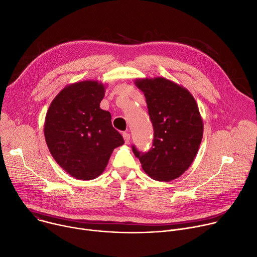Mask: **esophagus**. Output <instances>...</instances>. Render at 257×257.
Wrapping results in <instances>:
<instances>
[{
  "instance_id": "obj_1",
  "label": "esophagus",
  "mask_w": 257,
  "mask_h": 257,
  "mask_svg": "<svg viewBox=\"0 0 257 257\" xmlns=\"http://www.w3.org/2000/svg\"><path fill=\"white\" fill-rule=\"evenodd\" d=\"M123 138H124V141L125 143H129L130 142V134L129 133H123Z\"/></svg>"
}]
</instances>
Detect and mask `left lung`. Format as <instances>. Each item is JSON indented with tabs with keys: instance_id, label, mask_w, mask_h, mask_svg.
I'll list each match as a JSON object with an SVG mask.
<instances>
[{
	"instance_id": "obj_1",
	"label": "left lung",
	"mask_w": 257,
	"mask_h": 257,
	"mask_svg": "<svg viewBox=\"0 0 257 257\" xmlns=\"http://www.w3.org/2000/svg\"><path fill=\"white\" fill-rule=\"evenodd\" d=\"M134 84L148 103L154 126L153 148L148 153L132 151L142 170L152 179L169 182L193 163L203 136V122L190 91L164 77L137 78Z\"/></svg>"
}]
</instances>
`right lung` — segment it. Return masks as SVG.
Returning a JSON list of instances; mask_svg holds the SVG:
<instances>
[{"mask_svg": "<svg viewBox=\"0 0 257 257\" xmlns=\"http://www.w3.org/2000/svg\"><path fill=\"white\" fill-rule=\"evenodd\" d=\"M105 87L97 80L68 84L47 112L44 132L49 151L65 172L78 180L101 175L113 151L124 144L111 114L99 107Z\"/></svg>", "mask_w": 257, "mask_h": 257, "instance_id": "1", "label": "right lung"}]
</instances>
